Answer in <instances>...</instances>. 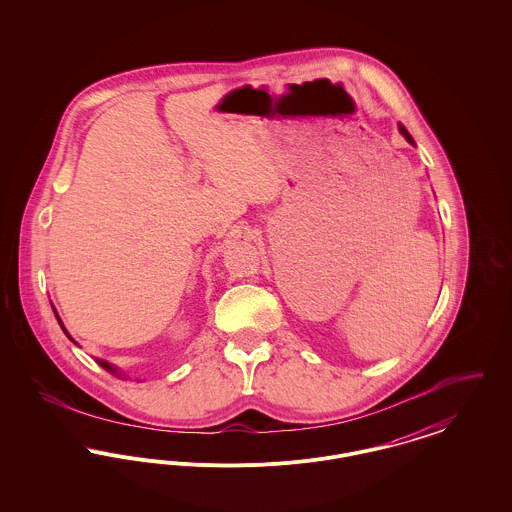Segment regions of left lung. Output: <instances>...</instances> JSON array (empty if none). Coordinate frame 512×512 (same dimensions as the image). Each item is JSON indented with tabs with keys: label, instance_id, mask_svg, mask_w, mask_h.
<instances>
[{
	"label": "left lung",
	"instance_id": "obj_1",
	"mask_svg": "<svg viewBox=\"0 0 512 512\" xmlns=\"http://www.w3.org/2000/svg\"><path fill=\"white\" fill-rule=\"evenodd\" d=\"M399 132H401V134H403V136H405V138H407V142H409V144H414L413 138H411V134H409V132H407V128H405V126H403V124H399Z\"/></svg>",
	"mask_w": 512,
	"mask_h": 512
}]
</instances>
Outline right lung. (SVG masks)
Instances as JSON below:
<instances>
[{
    "mask_svg": "<svg viewBox=\"0 0 512 512\" xmlns=\"http://www.w3.org/2000/svg\"><path fill=\"white\" fill-rule=\"evenodd\" d=\"M55 317H57V313H55ZM57 320H59V317H57ZM59 324H61V320H59ZM61 328H63V324H61ZM63 332L67 334V330H65V328H63ZM99 365L103 366L105 370H109V372H117L113 366L109 365V363H105V361H99Z\"/></svg>",
    "mask_w": 512,
    "mask_h": 512,
    "instance_id": "right-lung-1",
    "label": "right lung"
}]
</instances>
